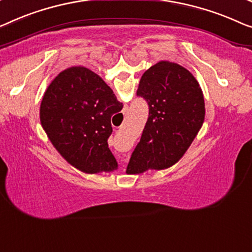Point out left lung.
Wrapping results in <instances>:
<instances>
[{"mask_svg": "<svg viewBox=\"0 0 252 252\" xmlns=\"http://www.w3.org/2000/svg\"><path fill=\"white\" fill-rule=\"evenodd\" d=\"M137 96L147 102L149 115L126 173L171 167L185 155L204 123L200 86L183 66L160 61L142 74Z\"/></svg>", "mask_w": 252, "mask_h": 252, "instance_id": "8db88e82", "label": "left lung"}]
</instances>
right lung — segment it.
I'll use <instances>...</instances> for the list:
<instances>
[{"label": "right lung", "mask_w": 252, "mask_h": 252, "mask_svg": "<svg viewBox=\"0 0 252 252\" xmlns=\"http://www.w3.org/2000/svg\"><path fill=\"white\" fill-rule=\"evenodd\" d=\"M123 104L98 74L85 66L69 67L55 77L40 104V123L63 158L94 174L118 168L108 148L111 118Z\"/></svg>", "instance_id": "obj_1"}]
</instances>
